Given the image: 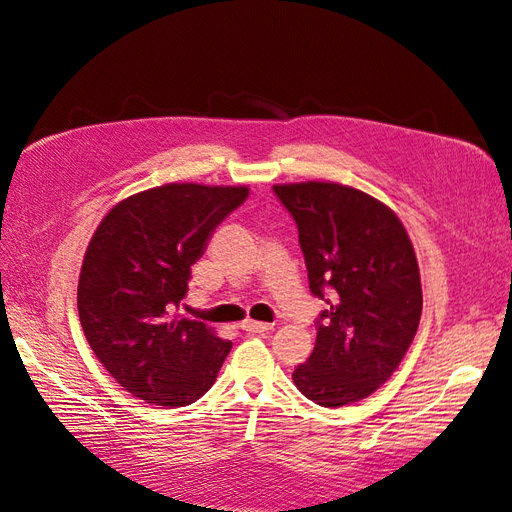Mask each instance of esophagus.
<instances>
[{
	"label": "esophagus",
	"instance_id": "34e87169",
	"mask_svg": "<svg viewBox=\"0 0 512 512\" xmlns=\"http://www.w3.org/2000/svg\"><path fill=\"white\" fill-rule=\"evenodd\" d=\"M240 329L246 333H268V331H272V324L257 322V320H244L240 324Z\"/></svg>",
	"mask_w": 512,
	"mask_h": 512
}]
</instances>
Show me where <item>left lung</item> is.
<instances>
[{
	"label": "left lung",
	"mask_w": 512,
	"mask_h": 512,
	"mask_svg": "<svg viewBox=\"0 0 512 512\" xmlns=\"http://www.w3.org/2000/svg\"><path fill=\"white\" fill-rule=\"evenodd\" d=\"M272 190L296 220L309 290L329 305L294 385L320 406L359 402L389 381L417 333L413 244L398 216L357 188L305 181Z\"/></svg>",
	"instance_id": "1"
}]
</instances>
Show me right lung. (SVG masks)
<instances>
[{"label":"right lung","instance_id":"add662e5","mask_svg":"<svg viewBox=\"0 0 512 512\" xmlns=\"http://www.w3.org/2000/svg\"><path fill=\"white\" fill-rule=\"evenodd\" d=\"M246 196V186L166 183L114 205L97 227L77 311L103 368L136 398L173 409L214 385L231 342L175 311L192 264Z\"/></svg>","mask_w":512,"mask_h":512}]
</instances>
